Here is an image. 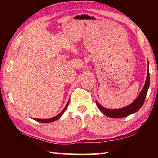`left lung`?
Instances as JSON below:
<instances>
[{"label":"left lung","instance_id":"left-lung-1","mask_svg":"<svg viewBox=\"0 0 158 158\" xmlns=\"http://www.w3.org/2000/svg\"><path fill=\"white\" fill-rule=\"evenodd\" d=\"M150 85V75H149V70H148V69H147V78L145 84L143 89L141 90L140 94L139 95L137 98L132 103H131L130 105H128L125 107L121 108V109H106L100 105L97 101H96V104L98 106V108L104 114H105L106 116L110 118H123L126 117L129 115L132 114L133 113L137 112L141 106L143 105V104L145 101V99L146 97L147 91L149 88Z\"/></svg>","mask_w":158,"mask_h":158}]
</instances>
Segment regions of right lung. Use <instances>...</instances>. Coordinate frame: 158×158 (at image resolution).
Wrapping results in <instances>:
<instances>
[{
    "label": "right lung",
    "instance_id": "add662e5",
    "mask_svg": "<svg viewBox=\"0 0 158 158\" xmlns=\"http://www.w3.org/2000/svg\"><path fill=\"white\" fill-rule=\"evenodd\" d=\"M69 100L68 102V103H67V105H66V106H65V108L63 109V110L60 112V114H58L57 116H54V117H53V118H49V119H40V118H34V120L35 121H37V122H40V123H52V122H53V121H56L57 119H58L59 118L62 116L63 115V114L64 113V111H65V110H66V109H67V107H68V104H69Z\"/></svg>",
    "mask_w": 158,
    "mask_h": 158
}]
</instances>
